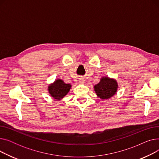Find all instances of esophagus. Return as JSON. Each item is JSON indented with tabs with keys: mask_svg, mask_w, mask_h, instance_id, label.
I'll use <instances>...</instances> for the list:
<instances>
[{
	"mask_svg": "<svg viewBox=\"0 0 159 159\" xmlns=\"http://www.w3.org/2000/svg\"><path fill=\"white\" fill-rule=\"evenodd\" d=\"M80 82H81V83H84V80H83V79H80Z\"/></svg>",
	"mask_w": 159,
	"mask_h": 159,
	"instance_id": "obj_1",
	"label": "esophagus"
}]
</instances>
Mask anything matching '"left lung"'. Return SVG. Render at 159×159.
<instances>
[{
  "label": "left lung",
  "mask_w": 159,
  "mask_h": 159,
  "mask_svg": "<svg viewBox=\"0 0 159 159\" xmlns=\"http://www.w3.org/2000/svg\"><path fill=\"white\" fill-rule=\"evenodd\" d=\"M117 88L118 85L116 80L108 77L102 78L101 82L94 86L97 95L102 99H107L113 96Z\"/></svg>",
  "instance_id": "8db88e82"
}]
</instances>
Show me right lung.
I'll return each instance as SVG.
<instances>
[{
  "label": "right lung",
  "mask_w": 159,
  "mask_h": 159,
  "mask_svg": "<svg viewBox=\"0 0 159 159\" xmlns=\"http://www.w3.org/2000/svg\"><path fill=\"white\" fill-rule=\"evenodd\" d=\"M70 88V84H65L63 80L58 79L49 86L48 90L51 96L55 99L60 100L69 92Z\"/></svg>",
  "instance_id": "add662e5"
}]
</instances>
